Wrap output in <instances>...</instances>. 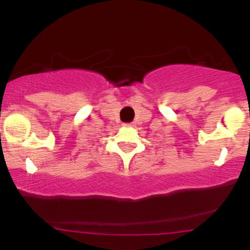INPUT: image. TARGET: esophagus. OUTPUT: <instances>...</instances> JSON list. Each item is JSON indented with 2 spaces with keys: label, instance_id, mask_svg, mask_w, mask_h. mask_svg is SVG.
Here are the masks:
<instances>
[{
  "label": "esophagus",
  "instance_id": "1",
  "mask_svg": "<svg viewBox=\"0 0 250 250\" xmlns=\"http://www.w3.org/2000/svg\"><path fill=\"white\" fill-rule=\"evenodd\" d=\"M125 127H127V128H131V127H133V125H131V123H125Z\"/></svg>",
  "mask_w": 250,
  "mask_h": 250
}]
</instances>
